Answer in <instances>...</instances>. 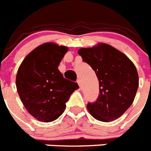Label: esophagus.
Returning <instances> with one entry per match:
<instances>
[{"instance_id":"esophagus-1","label":"esophagus","mask_w":151,"mask_h":151,"mask_svg":"<svg viewBox=\"0 0 151 151\" xmlns=\"http://www.w3.org/2000/svg\"><path fill=\"white\" fill-rule=\"evenodd\" d=\"M77 83H78V84L79 87H81V84H82V82H81V79H79V78H78V79L77 80Z\"/></svg>"}]
</instances>
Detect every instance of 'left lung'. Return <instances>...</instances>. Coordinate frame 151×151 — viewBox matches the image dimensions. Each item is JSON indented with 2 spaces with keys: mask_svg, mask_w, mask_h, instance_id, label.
Returning a JSON list of instances; mask_svg holds the SVG:
<instances>
[{
  "mask_svg": "<svg viewBox=\"0 0 151 151\" xmlns=\"http://www.w3.org/2000/svg\"><path fill=\"white\" fill-rule=\"evenodd\" d=\"M78 53L94 70L99 80V96L87 106L90 114L103 122L114 121L124 114L135 99L139 88L135 65L124 53L108 44L80 48Z\"/></svg>",
  "mask_w": 151,
  "mask_h": 151,
  "instance_id": "8db88e82",
  "label": "left lung"
}]
</instances>
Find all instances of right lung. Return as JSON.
I'll return each instance as SVG.
<instances>
[{"label":"right lung","mask_w":151,"mask_h":151,"mask_svg":"<svg viewBox=\"0 0 151 151\" xmlns=\"http://www.w3.org/2000/svg\"><path fill=\"white\" fill-rule=\"evenodd\" d=\"M68 48L54 42L39 45L26 56L16 75V85L22 103L37 120L52 122L66 109L77 83L63 78L58 65Z\"/></svg>","instance_id":"right-lung-1"}]
</instances>
